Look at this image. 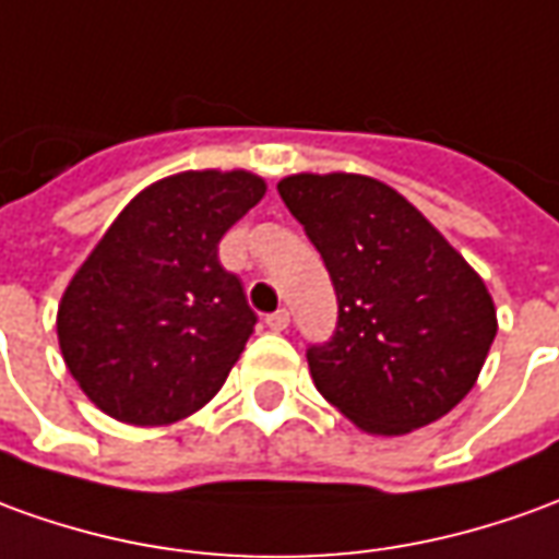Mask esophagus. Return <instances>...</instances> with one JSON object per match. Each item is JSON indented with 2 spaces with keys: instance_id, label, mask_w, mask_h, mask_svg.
I'll use <instances>...</instances> for the list:
<instances>
[{
  "instance_id": "1",
  "label": "esophagus",
  "mask_w": 559,
  "mask_h": 559,
  "mask_svg": "<svg viewBox=\"0 0 559 559\" xmlns=\"http://www.w3.org/2000/svg\"><path fill=\"white\" fill-rule=\"evenodd\" d=\"M267 322V329L271 331H286L288 329V310H276L271 317L264 319Z\"/></svg>"
}]
</instances>
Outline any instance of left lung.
Wrapping results in <instances>:
<instances>
[{"mask_svg": "<svg viewBox=\"0 0 559 559\" xmlns=\"http://www.w3.org/2000/svg\"><path fill=\"white\" fill-rule=\"evenodd\" d=\"M337 292V331L310 346V377L368 435H407L478 383L496 307L478 271L395 188L359 173L276 185Z\"/></svg>", "mask_w": 559, "mask_h": 559, "instance_id": "obj_1", "label": "left lung"}]
</instances>
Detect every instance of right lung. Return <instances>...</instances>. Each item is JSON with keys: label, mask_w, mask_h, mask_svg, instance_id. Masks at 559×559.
Masks as SVG:
<instances>
[{"label": "right lung", "mask_w": 559, "mask_h": 559, "mask_svg": "<svg viewBox=\"0 0 559 559\" xmlns=\"http://www.w3.org/2000/svg\"><path fill=\"white\" fill-rule=\"evenodd\" d=\"M249 169H188L142 188L57 307L69 374L118 423L169 426L225 386L255 329L218 240L264 198Z\"/></svg>", "instance_id": "1"}]
</instances>
